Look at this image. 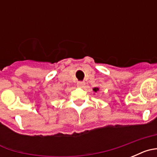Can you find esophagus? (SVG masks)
<instances>
[{"label": "esophagus", "mask_w": 157, "mask_h": 157, "mask_svg": "<svg viewBox=\"0 0 157 157\" xmlns=\"http://www.w3.org/2000/svg\"><path fill=\"white\" fill-rule=\"evenodd\" d=\"M84 85H85V82H77V86L78 87H82Z\"/></svg>", "instance_id": "obj_1"}]
</instances>
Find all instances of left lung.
<instances>
[{"mask_svg": "<svg viewBox=\"0 0 157 157\" xmlns=\"http://www.w3.org/2000/svg\"><path fill=\"white\" fill-rule=\"evenodd\" d=\"M98 90H99V89H98V88H94V92H97V91H98Z\"/></svg>", "mask_w": 157, "mask_h": 157, "instance_id": "1", "label": "left lung"}]
</instances>
